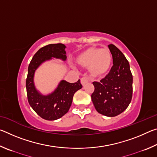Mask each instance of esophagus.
Instances as JSON below:
<instances>
[{
  "instance_id": "34e87169",
  "label": "esophagus",
  "mask_w": 157,
  "mask_h": 157,
  "mask_svg": "<svg viewBox=\"0 0 157 157\" xmlns=\"http://www.w3.org/2000/svg\"><path fill=\"white\" fill-rule=\"evenodd\" d=\"M89 82V78H87V77H84V78H82L81 79V83L82 85H83V86H84V85Z\"/></svg>"
}]
</instances>
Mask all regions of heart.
<instances>
[{
    "label": "heart",
    "instance_id": "obj_1",
    "mask_svg": "<svg viewBox=\"0 0 157 157\" xmlns=\"http://www.w3.org/2000/svg\"><path fill=\"white\" fill-rule=\"evenodd\" d=\"M81 65L89 67L94 76H102L107 73L112 63V56L107 48H91L85 50L78 57Z\"/></svg>",
    "mask_w": 157,
    "mask_h": 157
}]
</instances>
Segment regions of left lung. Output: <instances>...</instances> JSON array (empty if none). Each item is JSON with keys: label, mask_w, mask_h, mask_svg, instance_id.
I'll list each match as a JSON object with an SVG mask.
<instances>
[{"label": "left lung", "mask_w": 157, "mask_h": 157, "mask_svg": "<svg viewBox=\"0 0 157 157\" xmlns=\"http://www.w3.org/2000/svg\"><path fill=\"white\" fill-rule=\"evenodd\" d=\"M113 66L100 82H94L91 100L98 113L108 117L119 115L128 107L132 98L133 77L123 53L113 44L108 45Z\"/></svg>", "instance_id": "1"}]
</instances>
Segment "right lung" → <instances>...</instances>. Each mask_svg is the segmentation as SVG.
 Instances as JSON below:
<instances>
[{
  "label": "right lung",
  "mask_w": 157,
  "mask_h": 157,
  "mask_svg": "<svg viewBox=\"0 0 157 157\" xmlns=\"http://www.w3.org/2000/svg\"><path fill=\"white\" fill-rule=\"evenodd\" d=\"M66 48L62 44H49L41 48L34 55L28 66L26 79L28 102L39 116L47 121H55L64 116L72 104L75 93L82 87L80 79L75 83L62 79L52 92L43 95L34 84V74L42 63L53 58L65 62L67 59Z\"/></svg>",
  "instance_id": "1"
}]
</instances>
